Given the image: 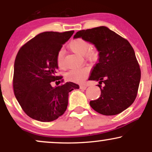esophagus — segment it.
Masks as SVG:
<instances>
[{
	"label": "esophagus",
	"mask_w": 152,
	"mask_h": 152,
	"mask_svg": "<svg viewBox=\"0 0 152 152\" xmlns=\"http://www.w3.org/2000/svg\"><path fill=\"white\" fill-rule=\"evenodd\" d=\"M86 88H87V86H85V85H81V86H80V88H81V89L85 90Z\"/></svg>",
	"instance_id": "1"
}]
</instances>
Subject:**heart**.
I'll return each mask as SVG.
<instances>
[{
	"mask_svg": "<svg viewBox=\"0 0 152 152\" xmlns=\"http://www.w3.org/2000/svg\"><path fill=\"white\" fill-rule=\"evenodd\" d=\"M69 48L75 53L79 56H83L84 58L90 62L96 61L99 58V50L94 47H91V43L88 41L82 38H74L69 43ZM56 62L58 68L61 69H65L64 61V53L60 50L56 56ZM90 69L87 66L71 69L66 73V78L69 81L74 82H82L86 79Z\"/></svg>",
	"mask_w": 152,
	"mask_h": 152,
	"instance_id": "heart-1",
	"label": "heart"
}]
</instances>
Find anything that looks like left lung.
<instances>
[{"label":"left lung","mask_w":152,"mask_h":152,"mask_svg":"<svg viewBox=\"0 0 152 152\" xmlns=\"http://www.w3.org/2000/svg\"><path fill=\"white\" fill-rule=\"evenodd\" d=\"M76 38L92 43L99 52L88 80L99 81L102 93L98 99L91 101L90 106L106 116L120 114L134 103L140 82L141 69L133 48L105 26L78 31Z\"/></svg>","instance_id":"obj_1"}]
</instances>
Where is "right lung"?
Segmentation results:
<instances>
[{"label":"right lung","mask_w":152,"mask_h":152,"mask_svg":"<svg viewBox=\"0 0 152 152\" xmlns=\"http://www.w3.org/2000/svg\"><path fill=\"white\" fill-rule=\"evenodd\" d=\"M74 33H41L19 49L14 63L13 91L29 117L42 122L54 121L67 109L69 92L79 88L73 82L51 86L53 81L63 82V76H56V56Z\"/></svg>","instance_id":"obj_1"}]
</instances>
